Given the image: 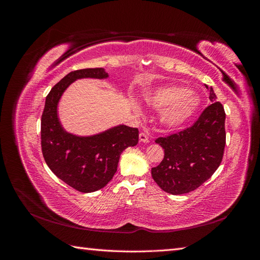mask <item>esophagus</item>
Masks as SVG:
<instances>
[{
	"mask_svg": "<svg viewBox=\"0 0 260 260\" xmlns=\"http://www.w3.org/2000/svg\"><path fill=\"white\" fill-rule=\"evenodd\" d=\"M139 138H140L141 142H144V143L148 142V135H147V133H145V132H141Z\"/></svg>",
	"mask_w": 260,
	"mask_h": 260,
	"instance_id": "esophagus-1",
	"label": "esophagus"
}]
</instances>
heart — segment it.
<instances>
[{"instance_id":"obj_1","label":"heart","mask_w":260,"mask_h":260,"mask_svg":"<svg viewBox=\"0 0 260 260\" xmlns=\"http://www.w3.org/2000/svg\"><path fill=\"white\" fill-rule=\"evenodd\" d=\"M145 102L156 109L164 108L160 114V120L168 128L182 127L198 111L200 99L192 91L183 86H162L147 94ZM132 107L139 109L136 102Z\"/></svg>"}]
</instances>
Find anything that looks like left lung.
Segmentation results:
<instances>
[{
  "mask_svg": "<svg viewBox=\"0 0 260 260\" xmlns=\"http://www.w3.org/2000/svg\"><path fill=\"white\" fill-rule=\"evenodd\" d=\"M216 99L210 86L211 104L191 127L156 139L165 156L158 166L152 168V177L165 192L172 195L192 192L214 175L221 164L225 145V113Z\"/></svg>",
  "mask_w": 260,
  "mask_h": 260,
  "instance_id": "left-lung-1",
  "label": "left lung"
}]
</instances>
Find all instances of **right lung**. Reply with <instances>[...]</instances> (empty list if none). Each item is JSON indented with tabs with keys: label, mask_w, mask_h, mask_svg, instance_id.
<instances>
[{
	"label": "right lung",
	"mask_w": 260,
	"mask_h": 260,
	"mask_svg": "<svg viewBox=\"0 0 260 260\" xmlns=\"http://www.w3.org/2000/svg\"><path fill=\"white\" fill-rule=\"evenodd\" d=\"M107 77L104 68L69 73L48 94L41 117V147L46 165L57 178L82 193L104 187L116 174L120 154L139 142L138 128L124 124L90 137L72 135L61 127L57 105L68 86L82 78Z\"/></svg>",
	"instance_id": "right-lung-1"
}]
</instances>
